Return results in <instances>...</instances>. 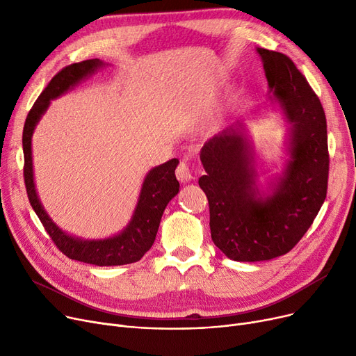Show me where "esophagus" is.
<instances>
[{"mask_svg":"<svg viewBox=\"0 0 356 356\" xmlns=\"http://www.w3.org/2000/svg\"><path fill=\"white\" fill-rule=\"evenodd\" d=\"M176 177L179 179V181L184 183V181H191L193 180V173H192V168L189 165L188 161L181 160L176 168Z\"/></svg>","mask_w":356,"mask_h":356,"instance_id":"obj_1","label":"esophagus"}]
</instances>
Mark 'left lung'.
<instances>
[{
	"instance_id": "obj_1",
	"label": "left lung",
	"mask_w": 356,
	"mask_h": 356,
	"mask_svg": "<svg viewBox=\"0 0 356 356\" xmlns=\"http://www.w3.org/2000/svg\"><path fill=\"white\" fill-rule=\"evenodd\" d=\"M268 86L290 131L291 159L271 196L255 184L252 152L236 128L209 138L200 152L213 244L234 261H266L291 251L319 213L327 193L329 149L323 106L289 56L257 50Z\"/></svg>"
}]
</instances>
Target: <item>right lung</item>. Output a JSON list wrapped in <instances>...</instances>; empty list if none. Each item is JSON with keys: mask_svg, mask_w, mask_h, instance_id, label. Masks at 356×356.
<instances>
[{"mask_svg": "<svg viewBox=\"0 0 356 356\" xmlns=\"http://www.w3.org/2000/svg\"><path fill=\"white\" fill-rule=\"evenodd\" d=\"M99 66H102L99 59H89L69 65L54 74L49 85L40 93V97L37 98L31 106L26 118L23 129V152L27 196L31 208L43 223L53 244L70 259H76L81 261V263L99 267H108L137 263L152 248L163 212L167 203L179 193L180 184L175 175L176 165L179 163L177 159H172L159 167H154L144 179L137 208L129 225L114 238L99 241H82L73 238L56 227L53 220L47 216L39 197H37L33 180L31 136L34 127L46 112L50 99L62 95L73 85H76L79 81L86 78L88 74L95 72Z\"/></svg>", "mask_w": 356, "mask_h": 356, "instance_id": "obj_1", "label": "right lung"}]
</instances>
